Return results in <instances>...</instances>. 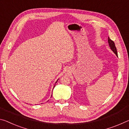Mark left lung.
<instances>
[{
  "instance_id": "left-lung-1",
  "label": "left lung",
  "mask_w": 129,
  "mask_h": 129,
  "mask_svg": "<svg viewBox=\"0 0 129 129\" xmlns=\"http://www.w3.org/2000/svg\"><path fill=\"white\" fill-rule=\"evenodd\" d=\"M108 43H109V46H110V49L112 50L113 52H114L115 54H116V56H118L117 48H116V47H115V45L114 41H112L109 38H108Z\"/></svg>"
}]
</instances>
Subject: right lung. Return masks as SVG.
I'll return each mask as SVG.
<instances>
[{"mask_svg":"<svg viewBox=\"0 0 129 129\" xmlns=\"http://www.w3.org/2000/svg\"><path fill=\"white\" fill-rule=\"evenodd\" d=\"M57 81H58V80H57V81L56 82V83L57 82ZM54 86H55V85H54ZM51 97H52V95H51Z\"/></svg>","mask_w":129,"mask_h":129,"instance_id":"right-lung-1","label":"right lung"}]
</instances>
